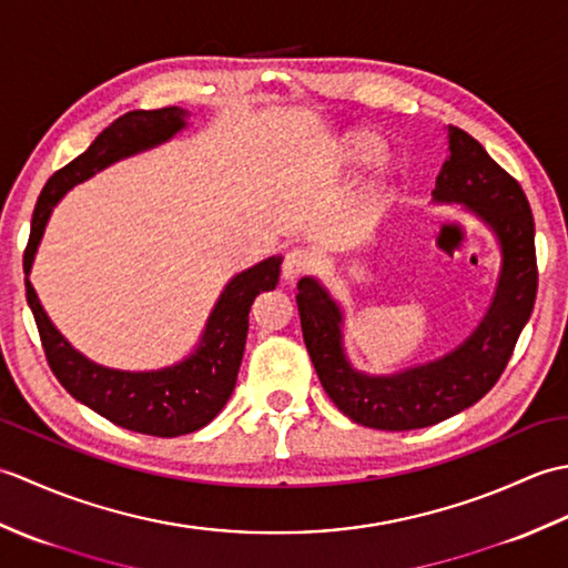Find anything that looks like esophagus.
Instances as JSON below:
<instances>
[{
	"instance_id": "34e87169",
	"label": "esophagus",
	"mask_w": 568,
	"mask_h": 568,
	"mask_svg": "<svg viewBox=\"0 0 568 568\" xmlns=\"http://www.w3.org/2000/svg\"><path fill=\"white\" fill-rule=\"evenodd\" d=\"M312 268V256L307 248H291L285 253V261H283V277L285 281H297V277H303L307 271Z\"/></svg>"
}]
</instances>
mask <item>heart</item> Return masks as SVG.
I'll use <instances>...</instances> for the list:
<instances>
[{
    "mask_svg": "<svg viewBox=\"0 0 568 568\" xmlns=\"http://www.w3.org/2000/svg\"><path fill=\"white\" fill-rule=\"evenodd\" d=\"M388 155V141L376 129L361 126L344 134L339 143V161L352 168V171H364V168H373L383 163Z\"/></svg>",
    "mask_w": 568,
    "mask_h": 568,
    "instance_id": "obj_1",
    "label": "heart"
}]
</instances>
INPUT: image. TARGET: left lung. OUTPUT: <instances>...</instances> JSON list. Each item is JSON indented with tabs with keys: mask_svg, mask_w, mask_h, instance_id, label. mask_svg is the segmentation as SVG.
Listing matches in <instances>:
<instances>
[{
	"mask_svg": "<svg viewBox=\"0 0 568 568\" xmlns=\"http://www.w3.org/2000/svg\"><path fill=\"white\" fill-rule=\"evenodd\" d=\"M449 155L434 202L466 204L496 234L503 265L496 295L476 332L454 352L393 376H366L344 354L342 307L315 277L297 283L305 346L324 393L356 425L405 432L437 425L478 403L508 366L537 297L535 220L520 183L464 129L449 126Z\"/></svg>",
	"mask_w": 568,
	"mask_h": 568,
	"instance_id": "8db88e82",
	"label": "left lung"
}]
</instances>
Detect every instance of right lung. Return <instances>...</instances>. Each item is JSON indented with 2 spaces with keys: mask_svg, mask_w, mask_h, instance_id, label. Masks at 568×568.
<instances>
[{
  "mask_svg": "<svg viewBox=\"0 0 568 568\" xmlns=\"http://www.w3.org/2000/svg\"><path fill=\"white\" fill-rule=\"evenodd\" d=\"M185 116L187 112L178 106L134 110L106 126L88 151L48 178L36 202L29 244L23 251L27 300L41 334L45 361L60 385L104 419L151 437H180L202 429L220 415L236 385L253 300L277 285L283 258L271 256L234 275L216 300L195 352L161 371H116L84 358L48 320L29 273L58 200L106 165L173 139L180 129H185Z\"/></svg>",
  "mask_w": 568,
  "mask_h": 568,
  "instance_id": "1",
  "label": "right lung"
}]
</instances>
